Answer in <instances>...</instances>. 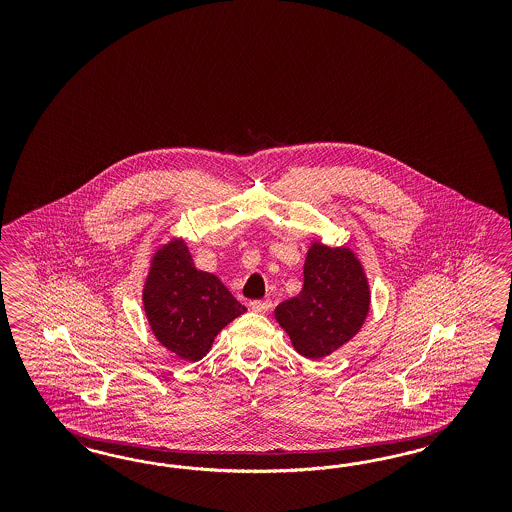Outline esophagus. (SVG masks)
<instances>
[{
    "instance_id": "34e87169",
    "label": "esophagus",
    "mask_w": 512,
    "mask_h": 512,
    "mask_svg": "<svg viewBox=\"0 0 512 512\" xmlns=\"http://www.w3.org/2000/svg\"><path fill=\"white\" fill-rule=\"evenodd\" d=\"M249 308L255 311V313H266V311L272 308V302L270 300H251Z\"/></svg>"
}]
</instances>
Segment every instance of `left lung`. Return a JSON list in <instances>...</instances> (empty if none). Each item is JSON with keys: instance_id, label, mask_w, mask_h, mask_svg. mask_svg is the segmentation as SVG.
I'll use <instances>...</instances> for the list:
<instances>
[{"instance_id": "left-lung-1", "label": "left lung", "mask_w": 512, "mask_h": 512, "mask_svg": "<svg viewBox=\"0 0 512 512\" xmlns=\"http://www.w3.org/2000/svg\"><path fill=\"white\" fill-rule=\"evenodd\" d=\"M370 311L368 279L355 253L315 242L300 295L281 302L276 321L302 357L319 360L351 340Z\"/></svg>"}]
</instances>
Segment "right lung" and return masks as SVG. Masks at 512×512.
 <instances>
[{"instance_id":"right-lung-1","label":"right lung","mask_w":512,"mask_h":512,"mask_svg":"<svg viewBox=\"0 0 512 512\" xmlns=\"http://www.w3.org/2000/svg\"><path fill=\"white\" fill-rule=\"evenodd\" d=\"M142 302L155 338L191 362L201 360L217 332L246 311L214 274L195 268L184 240L155 253Z\"/></svg>"}]
</instances>
